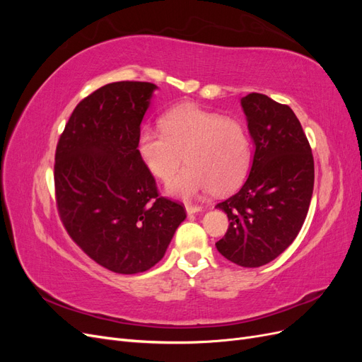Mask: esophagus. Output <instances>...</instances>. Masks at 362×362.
I'll list each match as a JSON object with an SVG mask.
<instances>
[{
	"label": "esophagus",
	"instance_id": "obj_1",
	"mask_svg": "<svg viewBox=\"0 0 362 362\" xmlns=\"http://www.w3.org/2000/svg\"><path fill=\"white\" fill-rule=\"evenodd\" d=\"M185 211H187V214H196L204 211V208L198 205H185Z\"/></svg>",
	"mask_w": 362,
	"mask_h": 362
}]
</instances>
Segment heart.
Here are the masks:
<instances>
[{
  "mask_svg": "<svg viewBox=\"0 0 362 362\" xmlns=\"http://www.w3.org/2000/svg\"><path fill=\"white\" fill-rule=\"evenodd\" d=\"M160 125L161 131H141L137 152L149 173L160 181H169L184 158L189 163L169 182V194L193 199L210 190L226 193L246 177L250 140L237 119L180 105L164 115Z\"/></svg>",
  "mask_w": 362,
  "mask_h": 362,
  "instance_id": "heart-1",
  "label": "heart"
}]
</instances>
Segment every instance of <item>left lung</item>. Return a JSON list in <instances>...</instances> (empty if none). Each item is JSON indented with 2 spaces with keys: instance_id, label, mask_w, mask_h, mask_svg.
I'll list each match as a JSON object with an SVG mask.
<instances>
[{
  "instance_id": "obj_1",
  "label": "left lung",
  "mask_w": 362,
  "mask_h": 362,
  "mask_svg": "<svg viewBox=\"0 0 362 362\" xmlns=\"http://www.w3.org/2000/svg\"><path fill=\"white\" fill-rule=\"evenodd\" d=\"M255 145L247 180L217 204L229 226L217 250L242 267H261L298 237L314 189V158L299 119L288 105L262 93L242 98Z\"/></svg>"
}]
</instances>
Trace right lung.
Listing matches in <instances>:
<instances>
[{"instance_id":"right-lung-1","label":"right lung","mask_w":362,"mask_h":362,"mask_svg":"<svg viewBox=\"0 0 362 362\" xmlns=\"http://www.w3.org/2000/svg\"><path fill=\"white\" fill-rule=\"evenodd\" d=\"M154 90L141 81L103 86L75 107L56 149L64 228L98 264L122 275L156 266L185 218L181 204L158 196L137 152Z\"/></svg>"}]
</instances>
